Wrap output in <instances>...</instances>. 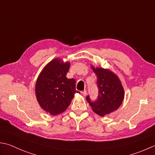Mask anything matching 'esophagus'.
I'll return each mask as SVG.
<instances>
[{
    "label": "esophagus",
    "mask_w": 155,
    "mask_h": 155,
    "mask_svg": "<svg viewBox=\"0 0 155 155\" xmlns=\"http://www.w3.org/2000/svg\"><path fill=\"white\" fill-rule=\"evenodd\" d=\"M81 93H82V95H83V96H86V95H87V91L86 90H84L83 91H81Z\"/></svg>",
    "instance_id": "obj_1"
}]
</instances>
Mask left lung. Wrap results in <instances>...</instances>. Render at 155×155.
I'll use <instances>...</instances> for the list:
<instances>
[{"label": "left lung", "mask_w": 155, "mask_h": 155, "mask_svg": "<svg viewBox=\"0 0 155 155\" xmlns=\"http://www.w3.org/2000/svg\"><path fill=\"white\" fill-rule=\"evenodd\" d=\"M91 68L97 77L99 95L95 101H91L89 95L86 99L93 111L103 117L119 108L124 98V87L117 76L110 70Z\"/></svg>", "instance_id": "left-lung-1"}]
</instances>
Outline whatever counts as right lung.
Listing matches in <instances>:
<instances>
[{"instance_id":"1","label":"right lung","mask_w":155,"mask_h":155,"mask_svg":"<svg viewBox=\"0 0 155 155\" xmlns=\"http://www.w3.org/2000/svg\"><path fill=\"white\" fill-rule=\"evenodd\" d=\"M70 62L58 58L50 61L42 70L35 84V95L40 107L52 116L64 111L74 98L75 80L67 78Z\"/></svg>"}]
</instances>
